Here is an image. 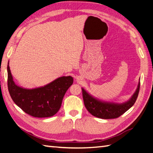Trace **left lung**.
<instances>
[{"mask_svg":"<svg viewBox=\"0 0 153 153\" xmlns=\"http://www.w3.org/2000/svg\"><path fill=\"white\" fill-rule=\"evenodd\" d=\"M139 82L134 94L130 100L123 103H116L101 101L88 94L82 88L84 104L87 111L94 116L102 119H113L118 117L127 111L136 102L140 91Z\"/></svg>","mask_w":153,"mask_h":153,"instance_id":"obj_1","label":"left lung"}]
</instances>
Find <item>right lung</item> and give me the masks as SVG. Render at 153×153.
Segmentation results:
<instances>
[{
    "label": "right lung",
    "instance_id": "add662e5",
    "mask_svg": "<svg viewBox=\"0 0 153 153\" xmlns=\"http://www.w3.org/2000/svg\"><path fill=\"white\" fill-rule=\"evenodd\" d=\"M7 87L11 99L27 114L36 117L55 115L59 110L62 99L73 83L71 76H62L51 83L36 88L28 89L15 83L7 63Z\"/></svg>",
    "mask_w": 153,
    "mask_h": 153
}]
</instances>
